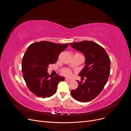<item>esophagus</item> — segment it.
<instances>
[{
  "instance_id": "obj_1",
  "label": "esophagus",
  "mask_w": 131,
  "mask_h": 131,
  "mask_svg": "<svg viewBox=\"0 0 131 131\" xmlns=\"http://www.w3.org/2000/svg\"><path fill=\"white\" fill-rule=\"evenodd\" d=\"M65 80L66 81H70V80H72V79H70V78H66L65 79Z\"/></svg>"
}]
</instances>
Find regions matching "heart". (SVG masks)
Segmentation results:
<instances>
[{
  "mask_svg": "<svg viewBox=\"0 0 131 131\" xmlns=\"http://www.w3.org/2000/svg\"><path fill=\"white\" fill-rule=\"evenodd\" d=\"M62 73L66 75V76H69V75H71V74H72V72H71V70L70 69H63L62 70Z\"/></svg>",
  "mask_w": 131,
  "mask_h": 131,
  "instance_id": "b5f03b06",
  "label": "heart"
}]
</instances>
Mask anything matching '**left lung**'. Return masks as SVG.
Returning a JSON list of instances; mask_svg holds the SVG:
<instances>
[{"label":"left lung","instance_id":"obj_1","mask_svg":"<svg viewBox=\"0 0 131 131\" xmlns=\"http://www.w3.org/2000/svg\"><path fill=\"white\" fill-rule=\"evenodd\" d=\"M73 49L85 57V66L79 74L86 79L79 81L77 89L71 91L72 97L79 102L92 101L102 92L108 81L110 72V59L103 47L92 41L70 43Z\"/></svg>","mask_w":131,"mask_h":131}]
</instances>
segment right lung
Listing matches in <instances>:
<instances>
[{
  "mask_svg": "<svg viewBox=\"0 0 131 131\" xmlns=\"http://www.w3.org/2000/svg\"><path fill=\"white\" fill-rule=\"evenodd\" d=\"M41 41L28 47L22 61L23 79L29 90L35 96L50 97L57 91L58 83L65 78L57 74L52 77L47 73L49 65L57 62L58 56L68 46Z\"/></svg>",
  "mask_w": 131,
  "mask_h": 131,
  "instance_id": "obj_1",
  "label": "right lung"
}]
</instances>
